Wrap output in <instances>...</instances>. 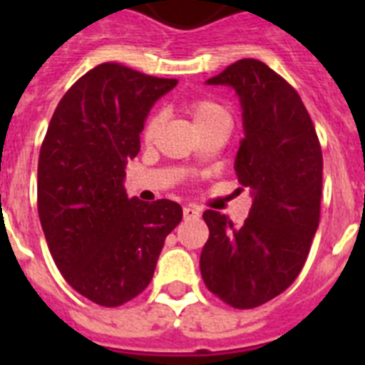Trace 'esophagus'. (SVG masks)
Segmentation results:
<instances>
[{
  "mask_svg": "<svg viewBox=\"0 0 365 365\" xmlns=\"http://www.w3.org/2000/svg\"><path fill=\"white\" fill-rule=\"evenodd\" d=\"M182 214H185V219H199L201 212H199L195 206H185V208H182Z\"/></svg>",
  "mask_w": 365,
  "mask_h": 365,
  "instance_id": "34e87169",
  "label": "esophagus"
}]
</instances>
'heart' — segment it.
I'll list each match as a JSON object with an SVG mask.
<instances>
[{"mask_svg": "<svg viewBox=\"0 0 365 365\" xmlns=\"http://www.w3.org/2000/svg\"><path fill=\"white\" fill-rule=\"evenodd\" d=\"M186 113L190 115L192 118L193 125L201 130L205 125L212 124V122L219 120V118H228V113L227 109L219 106L217 102L210 98H193L190 100L188 104H186ZM160 125V115L159 113H153L150 115L143 128V138L146 143H150L151 138L155 137L157 130H159Z\"/></svg>", "mask_w": 365, "mask_h": 365, "instance_id": "obj_1", "label": "heart"}]
</instances>
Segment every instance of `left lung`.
<instances>
[{"instance_id": "left-lung-1", "label": "left lung", "mask_w": 365, "mask_h": 365, "mask_svg": "<svg viewBox=\"0 0 365 365\" xmlns=\"http://www.w3.org/2000/svg\"><path fill=\"white\" fill-rule=\"evenodd\" d=\"M206 83L240 96L245 138L234 168L254 201L243 227L202 214L210 235L201 276L230 307L254 309L289 289L305 265L320 222L322 146L294 87L259 60L243 58Z\"/></svg>"}]
</instances>
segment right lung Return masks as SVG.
Listing matches in <instances>:
<instances>
[{
  "label": "right lung",
  "mask_w": 365,
  "mask_h": 365,
  "mask_svg": "<svg viewBox=\"0 0 365 365\" xmlns=\"http://www.w3.org/2000/svg\"><path fill=\"white\" fill-rule=\"evenodd\" d=\"M177 86L120 63L87 71L60 100L38 160V215L74 291L118 307L150 285L166 235L182 219L168 199L128 197L125 164L151 106Z\"/></svg>",
  "instance_id": "obj_1"
}]
</instances>
